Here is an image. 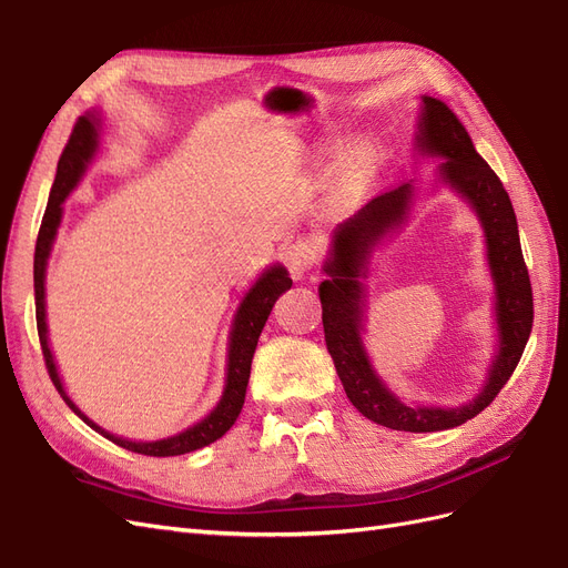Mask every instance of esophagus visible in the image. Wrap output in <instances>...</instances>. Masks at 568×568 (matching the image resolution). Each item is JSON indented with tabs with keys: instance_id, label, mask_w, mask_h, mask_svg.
Returning <instances> with one entry per match:
<instances>
[{
	"instance_id": "34e87169",
	"label": "esophagus",
	"mask_w": 568,
	"mask_h": 568,
	"mask_svg": "<svg viewBox=\"0 0 568 568\" xmlns=\"http://www.w3.org/2000/svg\"><path fill=\"white\" fill-rule=\"evenodd\" d=\"M320 253H322V246L317 239H298V242L291 244L286 251L288 272L294 274L296 280H301L303 274H307L320 263Z\"/></svg>"
}]
</instances>
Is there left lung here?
Listing matches in <instances>:
<instances>
[{
  "label": "left lung",
  "instance_id": "1",
  "mask_svg": "<svg viewBox=\"0 0 568 568\" xmlns=\"http://www.w3.org/2000/svg\"><path fill=\"white\" fill-rule=\"evenodd\" d=\"M417 146L445 159L440 165L443 180L450 182L471 203L486 230L488 261L497 286V326H500V353L495 357L486 388L474 403L457 409L405 405L374 374L363 341H359L363 284L357 280L365 274L372 246L388 230L398 227L409 211L412 184L405 182L374 196L365 209L338 225L332 257L324 265L329 280L320 284V301L326 351L334 359L348 400L374 424L395 428V432L426 434L445 432V428L474 419L505 388L519 365L532 329V291L509 194L493 168L476 153L457 115L434 97H424Z\"/></svg>",
  "mask_w": 568,
  "mask_h": 568
}]
</instances>
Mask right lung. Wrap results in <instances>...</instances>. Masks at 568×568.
I'll return each instance as SVG.
<instances>
[{"label": "right lung", "mask_w": 568, "mask_h": 568, "mask_svg": "<svg viewBox=\"0 0 568 568\" xmlns=\"http://www.w3.org/2000/svg\"><path fill=\"white\" fill-rule=\"evenodd\" d=\"M97 115H80L73 125L71 136H68V144L63 146V153L57 165V178L54 184H51L49 192V203L40 225L38 234V246H36V317H38V334H40V346L44 355V365L49 372L51 384L57 386L61 393V398L65 405L71 407L75 415L92 426L94 432H99L104 438L113 440L115 445L132 453L149 455V457H173V455H184L199 448H205V445L215 443L217 438L225 436L232 424L236 422L239 412L244 407L246 398V386H248V376H251V359L257 346V338H261L263 326L272 313V305L277 303V298L284 294L286 288H291V277L282 265H274L267 272H263V277L255 282V286L248 291L242 307L234 317V326L230 334V357H227V384L225 393L217 403V407L211 412L209 417L201 419L186 432L170 436L163 440H151V443H134L118 438L113 434H106L104 428H99L94 422H90L82 412L68 398L59 372L54 365V357H51V351L47 346V322H44V270H47V257L51 251V242L57 236V227L61 222V203L63 199L73 192V186L80 182L84 168L92 161L94 151H97Z\"/></svg>", "instance_id": "right-lung-1"}]
</instances>
